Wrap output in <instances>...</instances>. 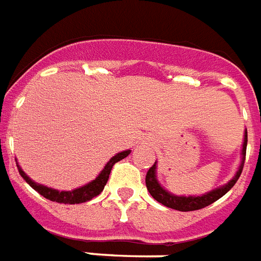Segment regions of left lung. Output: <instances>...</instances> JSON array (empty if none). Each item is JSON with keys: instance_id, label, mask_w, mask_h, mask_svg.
<instances>
[{"instance_id": "8db88e82", "label": "left lung", "mask_w": 261, "mask_h": 261, "mask_svg": "<svg viewBox=\"0 0 261 261\" xmlns=\"http://www.w3.org/2000/svg\"><path fill=\"white\" fill-rule=\"evenodd\" d=\"M247 142H248V134L245 131V138H244V146H243V163L240 165V169L237 172L234 177L231 178L230 181L227 182L226 186L217 188V190L211 191L208 194L203 195V196H174V195L169 194L164 190L163 187L160 186L159 181L155 180V163L154 165H151L149 168V171L146 173V187L147 191L150 192V195L157 200L159 203L164 204V206L169 207V208H174L178 211H195L204 208V207L210 206L211 203L217 202L219 198H222L223 195L226 194L227 191L230 190L231 187L234 186L236 181L239 180L240 174L243 172L244 161H245V154H247Z\"/></svg>"}]
</instances>
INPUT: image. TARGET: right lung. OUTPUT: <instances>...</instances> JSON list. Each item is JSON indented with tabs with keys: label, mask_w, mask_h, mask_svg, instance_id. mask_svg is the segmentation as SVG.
Returning <instances> with one entry per match:
<instances>
[{
	"label": "right lung",
	"mask_w": 261,
	"mask_h": 261,
	"mask_svg": "<svg viewBox=\"0 0 261 261\" xmlns=\"http://www.w3.org/2000/svg\"><path fill=\"white\" fill-rule=\"evenodd\" d=\"M130 154V150L122 151V153H119L115 157L110 160V163L107 164L106 168L102 169L101 173L98 174L97 178H94L93 181L87 184V186L81 187V188H77V190L73 191H62V192H59L57 190H53V188H48V187L40 186V184H36L31 180L28 176H27L22 169L18 167V173L21 174V177L25 180L28 184H30L35 191H38L39 194L44 196L46 199L51 200V202H57V203H63V204H77V203H84L88 202L90 199H93L94 196H97V195L101 194V191L104 190V186L108 181V177H110V173L112 171V167H114L115 164L123 160L124 157Z\"/></svg>",
	"instance_id": "right-lung-1"
}]
</instances>
